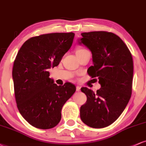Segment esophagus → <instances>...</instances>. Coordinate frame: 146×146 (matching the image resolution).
<instances>
[{
  "label": "esophagus",
  "mask_w": 146,
  "mask_h": 146,
  "mask_svg": "<svg viewBox=\"0 0 146 146\" xmlns=\"http://www.w3.org/2000/svg\"><path fill=\"white\" fill-rule=\"evenodd\" d=\"M80 89H81V87H80V86H76V90L78 92H79V91H80Z\"/></svg>",
  "instance_id": "1"
}]
</instances>
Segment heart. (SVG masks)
<instances>
[{
	"label": "heart",
	"instance_id": "1",
	"mask_svg": "<svg viewBox=\"0 0 146 146\" xmlns=\"http://www.w3.org/2000/svg\"><path fill=\"white\" fill-rule=\"evenodd\" d=\"M86 51V50L84 49V48H78V49H77L76 54H78V53H82V52H84V51Z\"/></svg>",
	"mask_w": 146,
	"mask_h": 146
}]
</instances>
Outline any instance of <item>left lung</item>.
Masks as SVG:
<instances>
[{
    "mask_svg": "<svg viewBox=\"0 0 146 146\" xmlns=\"http://www.w3.org/2000/svg\"><path fill=\"white\" fill-rule=\"evenodd\" d=\"M79 44L91 51L93 66L88 69L91 78H98L101 88L94 93L81 88L87 101L80 108L85 124L102 128L115 122L128 104L132 93L133 61L131 53L115 33L91 31L82 33Z\"/></svg>",
    "mask_w": 146,
    "mask_h": 146,
    "instance_id": "1",
    "label": "left lung"
}]
</instances>
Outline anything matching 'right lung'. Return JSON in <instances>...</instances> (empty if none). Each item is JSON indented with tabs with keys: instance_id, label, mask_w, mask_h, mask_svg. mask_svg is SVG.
Instances as JSON below:
<instances>
[{
	"instance_id": "add662e5",
	"label": "right lung",
	"mask_w": 146,
	"mask_h": 146,
	"mask_svg": "<svg viewBox=\"0 0 146 146\" xmlns=\"http://www.w3.org/2000/svg\"><path fill=\"white\" fill-rule=\"evenodd\" d=\"M74 36L70 32L32 37L23 44L14 60L12 78L18 109L37 128L58 125L62 106L76 90L70 82L58 86L48 71L59 64Z\"/></svg>"
}]
</instances>
